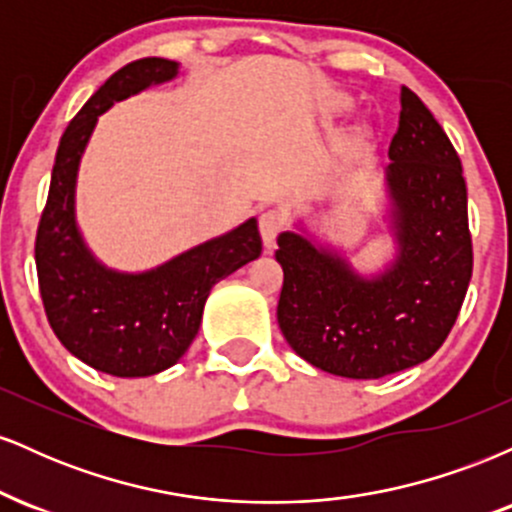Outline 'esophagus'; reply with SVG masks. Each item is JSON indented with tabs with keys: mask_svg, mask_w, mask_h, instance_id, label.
<instances>
[{
	"mask_svg": "<svg viewBox=\"0 0 512 512\" xmlns=\"http://www.w3.org/2000/svg\"><path fill=\"white\" fill-rule=\"evenodd\" d=\"M281 228H284V214L276 209H267L260 214V233H262V243L264 248H274L276 243V236L281 233Z\"/></svg>",
	"mask_w": 512,
	"mask_h": 512,
	"instance_id": "esophagus-1",
	"label": "esophagus"
}]
</instances>
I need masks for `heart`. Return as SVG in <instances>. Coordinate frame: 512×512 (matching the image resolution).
<instances>
[{
    "instance_id": "1",
    "label": "heart",
    "mask_w": 512,
    "mask_h": 512,
    "mask_svg": "<svg viewBox=\"0 0 512 512\" xmlns=\"http://www.w3.org/2000/svg\"><path fill=\"white\" fill-rule=\"evenodd\" d=\"M339 105H342V103H339Z\"/></svg>"
}]
</instances>
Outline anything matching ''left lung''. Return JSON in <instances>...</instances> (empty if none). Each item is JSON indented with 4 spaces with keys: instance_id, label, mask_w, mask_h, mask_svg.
I'll return each mask as SVG.
<instances>
[{
    "instance_id": "1",
    "label": "left lung",
    "mask_w": 512,
    "mask_h": 512,
    "mask_svg": "<svg viewBox=\"0 0 512 512\" xmlns=\"http://www.w3.org/2000/svg\"><path fill=\"white\" fill-rule=\"evenodd\" d=\"M399 105L383 175L392 255L363 272L305 219L276 238L281 334L303 361L342 378L375 380L428 361L455 325L472 279L460 156L407 86Z\"/></svg>"
}]
</instances>
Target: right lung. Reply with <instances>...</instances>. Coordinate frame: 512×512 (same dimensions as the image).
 Wrapping results in <instances>:
<instances>
[{"label": "right lung", "instance_id": "right-lung-1", "mask_svg": "<svg viewBox=\"0 0 512 512\" xmlns=\"http://www.w3.org/2000/svg\"><path fill=\"white\" fill-rule=\"evenodd\" d=\"M178 74L180 62L144 57L88 98L60 139L35 238L40 296L52 332L69 354L115 378H146L175 366L195 342L209 291L262 255L255 216L144 272L108 267L86 245L76 221V180L98 117Z\"/></svg>", "mask_w": 512, "mask_h": 512}]
</instances>
